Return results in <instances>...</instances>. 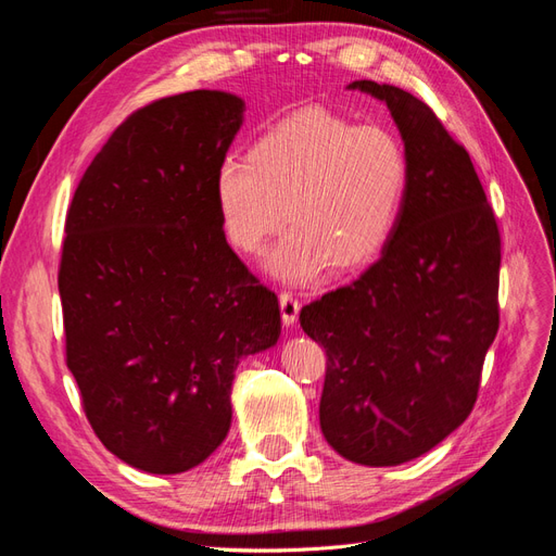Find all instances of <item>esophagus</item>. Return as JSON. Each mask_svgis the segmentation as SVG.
<instances>
[{
    "label": "esophagus",
    "instance_id": "obj_1",
    "mask_svg": "<svg viewBox=\"0 0 556 556\" xmlns=\"http://www.w3.org/2000/svg\"><path fill=\"white\" fill-rule=\"evenodd\" d=\"M280 315H282V323L285 325H294L299 311H301V301L292 294V292H280Z\"/></svg>",
    "mask_w": 556,
    "mask_h": 556
}]
</instances>
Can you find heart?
<instances>
[{"label": "heart", "instance_id": "1", "mask_svg": "<svg viewBox=\"0 0 556 556\" xmlns=\"http://www.w3.org/2000/svg\"><path fill=\"white\" fill-rule=\"evenodd\" d=\"M408 155L384 125H355L325 109H304L260 131L245 157L227 155L213 192L227 241L268 252V268L306 280L329 264L348 274L371 264L390 241L408 188Z\"/></svg>", "mask_w": 556, "mask_h": 556}]
</instances>
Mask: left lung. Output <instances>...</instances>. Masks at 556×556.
<instances>
[{"label":"left lung","instance_id":"8db88e82","mask_svg":"<svg viewBox=\"0 0 556 556\" xmlns=\"http://www.w3.org/2000/svg\"><path fill=\"white\" fill-rule=\"evenodd\" d=\"M390 109L408 188L382 257L301 308L327 352L319 427L341 457L399 466L439 445L476 406L498 331L501 237L466 148L410 92L355 80Z\"/></svg>","mask_w":556,"mask_h":556}]
</instances>
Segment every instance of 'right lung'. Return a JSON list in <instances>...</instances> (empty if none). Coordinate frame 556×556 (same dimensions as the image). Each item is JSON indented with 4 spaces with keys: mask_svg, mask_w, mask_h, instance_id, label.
Here are the masks:
<instances>
[{
    "mask_svg": "<svg viewBox=\"0 0 556 556\" xmlns=\"http://www.w3.org/2000/svg\"><path fill=\"white\" fill-rule=\"evenodd\" d=\"M243 109L237 94L194 90L134 111L66 213V366L97 439L148 473L211 457L241 357L280 336L278 296L229 248L215 206Z\"/></svg>",
    "mask_w": 556,
    "mask_h": 556,
    "instance_id": "add662e5",
    "label": "right lung"
}]
</instances>
